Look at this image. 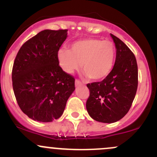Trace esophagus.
<instances>
[{
    "mask_svg": "<svg viewBox=\"0 0 157 157\" xmlns=\"http://www.w3.org/2000/svg\"><path fill=\"white\" fill-rule=\"evenodd\" d=\"M82 82H81L80 80H78V79H75V85H82Z\"/></svg>",
    "mask_w": 157,
    "mask_h": 157,
    "instance_id": "obj_1",
    "label": "esophagus"
}]
</instances>
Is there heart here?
Masks as SVG:
<instances>
[{"label":"heart","mask_w":157,"mask_h":157,"mask_svg":"<svg viewBox=\"0 0 157 157\" xmlns=\"http://www.w3.org/2000/svg\"><path fill=\"white\" fill-rule=\"evenodd\" d=\"M116 48L109 41L88 38L72 44L71 50L62 48L58 51L60 67L67 73L82 70L90 80L99 81L106 78L113 68Z\"/></svg>","instance_id":"b5f03b06"}]
</instances>
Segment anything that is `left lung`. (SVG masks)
<instances>
[{
	"label": "left lung",
	"instance_id": "8db88e82",
	"mask_svg": "<svg viewBox=\"0 0 157 157\" xmlns=\"http://www.w3.org/2000/svg\"><path fill=\"white\" fill-rule=\"evenodd\" d=\"M116 48L115 65L101 82L87 84L90 95L86 108L98 122L113 123L123 118L132 106L138 84L136 58L122 41L111 34Z\"/></svg>",
	"mask_w": 157,
	"mask_h": 157
}]
</instances>
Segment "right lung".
Listing matches in <instances>:
<instances>
[{"instance_id":"1","label":"right lung","mask_w":157,"mask_h":157,"mask_svg":"<svg viewBox=\"0 0 157 157\" xmlns=\"http://www.w3.org/2000/svg\"><path fill=\"white\" fill-rule=\"evenodd\" d=\"M67 32L41 31L22 45L15 58L14 94L21 110L33 120L50 122L60 117L75 90V78L63 70L58 60Z\"/></svg>"}]
</instances>
